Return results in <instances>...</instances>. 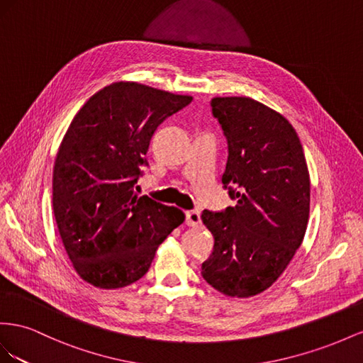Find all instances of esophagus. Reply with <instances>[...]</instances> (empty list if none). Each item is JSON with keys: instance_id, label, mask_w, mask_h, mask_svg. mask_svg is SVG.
Wrapping results in <instances>:
<instances>
[{"instance_id": "obj_1", "label": "esophagus", "mask_w": 363, "mask_h": 363, "mask_svg": "<svg viewBox=\"0 0 363 363\" xmlns=\"http://www.w3.org/2000/svg\"><path fill=\"white\" fill-rule=\"evenodd\" d=\"M185 223H187L189 226H198L201 223V214H199V211H196V210L187 211V217H185Z\"/></svg>"}]
</instances>
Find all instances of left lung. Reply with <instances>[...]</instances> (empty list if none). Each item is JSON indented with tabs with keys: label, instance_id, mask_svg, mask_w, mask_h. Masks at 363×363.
Masks as SVG:
<instances>
[{
	"label": "left lung",
	"instance_id": "left-lung-1",
	"mask_svg": "<svg viewBox=\"0 0 363 363\" xmlns=\"http://www.w3.org/2000/svg\"><path fill=\"white\" fill-rule=\"evenodd\" d=\"M211 106L228 140L222 184L235 205L201 216L214 237L202 277L226 296L250 298L277 281L304 240L310 174L281 113L245 96L214 97Z\"/></svg>",
	"mask_w": 363,
	"mask_h": 363
}]
</instances>
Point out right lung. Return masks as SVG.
<instances>
[{
    "label": "right lung",
    "instance_id": "add662e5",
    "mask_svg": "<svg viewBox=\"0 0 363 363\" xmlns=\"http://www.w3.org/2000/svg\"><path fill=\"white\" fill-rule=\"evenodd\" d=\"M191 96L113 82L72 118L53 169V211L77 275L99 289L126 287L149 271L185 214L133 191L160 124Z\"/></svg>",
    "mask_w": 363,
    "mask_h": 363
}]
</instances>
